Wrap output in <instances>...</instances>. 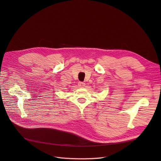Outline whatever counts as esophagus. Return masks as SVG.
<instances>
[{
    "instance_id": "esophagus-1",
    "label": "esophagus",
    "mask_w": 161,
    "mask_h": 161,
    "mask_svg": "<svg viewBox=\"0 0 161 161\" xmlns=\"http://www.w3.org/2000/svg\"><path fill=\"white\" fill-rule=\"evenodd\" d=\"M85 85V84L84 83V82H79V86L80 87H83Z\"/></svg>"
}]
</instances>
